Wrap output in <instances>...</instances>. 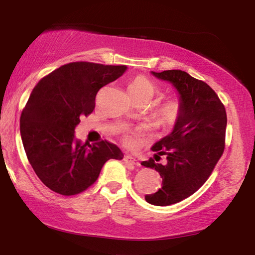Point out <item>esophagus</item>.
Listing matches in <instances>:
<instances>
[{
  "instance_id": "1",
  "label": "esophagus",
  "mask_w": 255,
  "mask_h": 255,
  "mask_svg": "<svg viewBox=\"0 0 255 255\" xmlns=\"http://www.w3.org/2000/svg\"><path fill=\"white\" fill-rule=\"evenodd\" d=\"M123 160H124V161L127 162V163H132V165H135V166L140 165L138 160L135 159V158H133V156H131V155H124Z\"/></svg>"
}]
</instances>
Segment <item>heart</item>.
I'll list each match as a JSON object with an SVG mask.
<instances>
[{
	"instance_id": "1",
	"label": "heart",
	"mask_w": 255,
	"mask_h": 255,
	"mask_svg": "<svg viewBox=\"0 0 255 255\" xmlns=\"http://www.w3.org/2000/svg\"><path fill=\"white\" fill-rule=\"evenodd\" d=\"M128 89L132 99L144 100L147 103L160 93L159 86L144 75H138L134 79H132L131 82L128 83ZM182 111L183 107L181 100L176 99V97H170V99L162 101L153 108L152 116L159 128H163V130H169V128L175 127L177 122L180 121L181 116H182ZM140 131L141 128L131 130V128H123L121 130V134L127 144H131V142H133L134 134Z\"/></svg>"
}]
</instances>
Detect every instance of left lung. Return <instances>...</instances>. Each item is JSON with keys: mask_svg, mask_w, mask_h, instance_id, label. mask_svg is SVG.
I'll return each mask as SVG.
<instances>
[{"mask_svg": "<svg viewBox=\"0 0 255 255\" xmlns=\"http://www.w3.org/2000/svg\"><path fill=\"white\" fill-rule=\"evenodd\" d=\"M152 74L175 87L183 107L173 131L152 146L155 161L166 155L165 165L156 164L152 158L141 162L162 177V187L146 195V202L165 207L189 197L211 175L224 152L228 118L224 104L204 81L180 69Z\"/></svg>", "mask_w": 255, "mask_h": 255, "instance_id": "1", "label": "left lung"}]
</instances>
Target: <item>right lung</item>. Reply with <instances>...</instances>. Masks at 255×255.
<instances>
[{"mask_svg": "<svg viewBox=\"0 0 255 255\" xmlns=\"http://www.w3.org/2000/svg\"><path fill=\"white\" fill-rule=\"evenodd\" d=\"M125 71L127 66L69 62L33 88L20 115V135L34 173L54 193H82L95 183L108 160L123 159L113 142L81 144L74 130L80 117L95 109L97 92Z\"/></svg>", "mask_w": 255, "mask_h": 255, "instance_id": "right-lung-1", "label": "right lung"}]
</instances>
